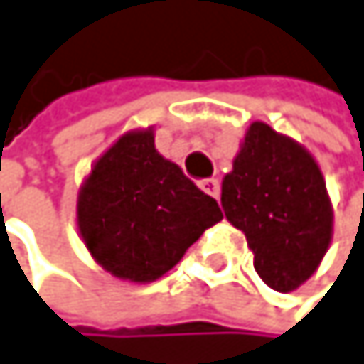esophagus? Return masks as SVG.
<instances>
[{
    "label": "esophagus",
    "instance_id": "1",
    "mask_svg": "<svg viewBox=\"0 0 364 364\" xmlns=\"http://www.w3.org/2000/svg\"><path fill=\"white\" fill-rule=\"evenodd\" d=\"M198 186H200V190L207 192L209 196H214V198L220 196V183H218V178H214V176H212V178H203Z\"/></svg>",
    "mask_w": 364,
    "mask_h": 364
}]
</instances>
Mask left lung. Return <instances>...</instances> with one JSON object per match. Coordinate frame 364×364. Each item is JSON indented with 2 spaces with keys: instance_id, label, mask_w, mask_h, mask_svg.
I'll return each instance as SVG.
<instances>
[{
  "instance_id": "1",
  "label": "left lung",
  "mask_w": 364,
  "mask_h": 364,
  "mask_svg": "<svg viewBox=\"0 0 364 364\" xmlns=\"http://www.w3.org/2000/svg\"><path fill=\"white\" fill-rule=\"evenodd\" d=\"M220 203L267 286L290 292L316 273L332 242L334 209L323 172L297 139L253 122L223 178Z\"/></svg>"
}]
</instances>
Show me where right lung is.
Segmentation results:
<instances>
[{
	"instance_id": "add662e5",
	"label": "right lung",
	"mask_w": 364,
	"mask_h": 364,
	"mask_svg": "<svg viewBox=\"0 0 364 364\" xmlns=\"http://www.w3.org/2000/svg\"><path fill=\"white\" fill-rule=\"evenodd\" d=\"M218 220V203L155 148V127L115 139L91 166L76 200L87 251L131 284L166 275Z\"/></svg>"
}]
</instances>
